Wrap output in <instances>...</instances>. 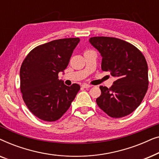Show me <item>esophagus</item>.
I'll return each instance as SVG.
<instances>
[{
  "instance_id": "esophagus-1",
  "label": "esophagus",
  "mask_w": 159,
  "mask_h": 159,
  "mask_svg": "<svg viewBox=\"0 0 159 159\" xmlns=\"http://www.w3.org/2000/svg\"><path fill=\"white\" fill-rule=\"evenodd\" d=\"M82 87L84 88H90V87H92V85H90V84H89L84 83V84H82Z\"/></svg>"
}]
</instances>
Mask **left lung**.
<instances>
[{
	"label": "left lung",
	"mask_w": 159,
	"mask_h": 159,
	"mask_svg": "<svg viewBox=\"0 0 159 159\" xmlns=\"http://www.w3.org/2000/svg\"><path fill=\"white\" fill-rule=\"evenodd\" d=\"M89 41L101 54L102 70L116 78L110 88L100 86L98 106L112 118L127 116L140 106L148 88L145 56L138 48L121 39L93 37Z\"/></svg>",
	"instance_id": "8db88e82"
}]
</instances>
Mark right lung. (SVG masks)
Returning a JSON list of instances; mask_svg holds the SVG:
<instances>
[{
  "label": "right lung",
  "mask_w": 159,
  "mask_h": 159,
  "mask_svg": "<svg viewBox=\"0 0 159 159\" xmlns=\"http://www.w3.org/2000/svg\"><path fill=\"white\" fill-rule=\"evenodd\" d=\"M80 38L55 40L38 45L24 59L20 68V90L28 109L41 120L55 121L70 107L80 86L65 85L58 79Z\"/></svg>",
  "instance_id": "add662e5"
}]
</instances>
